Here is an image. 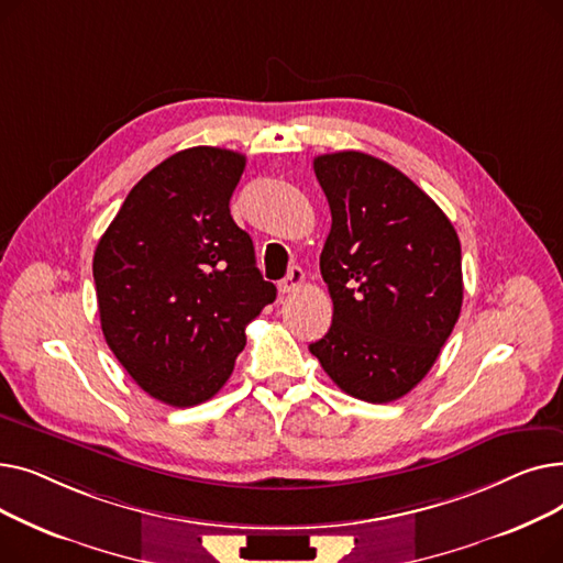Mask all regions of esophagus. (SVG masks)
<instances>
[{
  "mask_svg": "<svg viewBox=\"0 0 563 563\" xmlns=\"http://www.w3.org/2000/svg\"><path fill=\"white\" fill-rule=\"evenodd\" d=\"M303 280H306V274L301 266H291L289 274L278 283V289H280V294H291L303 285Z\"/></svg>",
  "mask_w": 563,
  "mask_h": 563,
  "instance_id": "esophagus-1",
  "label": "esophagus"
}]
</instances>
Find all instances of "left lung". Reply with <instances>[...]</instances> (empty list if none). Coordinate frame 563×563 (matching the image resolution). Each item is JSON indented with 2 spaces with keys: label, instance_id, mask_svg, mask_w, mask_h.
Wrapping results in <instances>:
<instances>
[{
  "label": "left lung",
  "instance_id": "1",
  "mask_svg": "<svg viewBox=\"0 0 563 563\" xmlns=\"http://www.w3.org/2000/svg\"><path fill=\"white\" fill-rule=\"evenodd\" d=\"M312 166L333 219L319 257L333 323L310 353L346 395L395 401L427 376L461 314L459 234L388 162L344 151Z\"/></svg>",
  "mask_w": 563,
  "mask_h": 563
}]
</instances>
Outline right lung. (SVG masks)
<instances>
[{
  "instance_id": "obj_1",
  "label": "right lung",
  "mask_w": 563,
  "mask_h": 563,
  "mask_svg": "<svg viewBox=\"0 0 563 563\" xmlns=\"http://www.w3.org/2000/svg\"><path fill=\"white\" fill-rule=\"evenodd\" d=\"M246 157L196 145L145 173L100 236L93 280L102 333L151 397L212 399L246 344V323L276 301L253 240L230 217Z\"/></svg>"
}]
</instances>
